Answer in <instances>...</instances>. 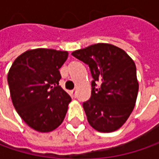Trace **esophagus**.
<instances>
[{
  "label": "esophagus",
  "mask_w": 159,
  "mask_h": 159,
  "mask_svg": "<svg viewBox=\"0 0 159 159\" xmlns=\"http://www.w3.org/2000/svg\"><path fill=\"white\" fill-rule=\"evenodd\" d=\"M70 93H71V95H72V96H73V97H75V96L77 95V90L73 89V90H71V91H70Z\"/></svg>",
  "instance_id": "esophagus-1"
}]
</instances>
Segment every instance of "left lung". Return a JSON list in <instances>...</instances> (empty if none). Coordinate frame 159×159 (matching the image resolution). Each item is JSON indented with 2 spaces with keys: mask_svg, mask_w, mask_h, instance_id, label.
I'll return each instance as SVG.
<instances>
[{
  "mask_svg": "<svg viewBox=\"0 0 159 159\" xmlns=\"http://www.w3.org/2000/svg\"><path fill=\"white\" fill-rule=\"evenodd\" d=\"M71 55L89 65L93 77L91 97L83 102L89 125L102 133L118 130L129 118L137 98L134 62L123 49L108 43L94 44Z\"/></svg>",
  "mask_w": 159,
  "mask_h": 159,
  "instance_id": "obj_1",
  "label": "left lung"
}]
</instances>
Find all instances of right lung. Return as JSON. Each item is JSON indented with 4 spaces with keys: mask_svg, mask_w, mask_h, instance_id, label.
Wrapping results in <instances>:
<instances>
[{
    "mask_svg": "<svg viewBox=\"0 0 159 159\" xmlns=\"http://www.w3.org/2000/svg\"><path fill=\"white\" fill-rule=\"evenodd\" d=\"M67 51L27 50L14 61L8 73L12 103L21 119L38 132L48 133L62 124L70 96L59 86V69Z\"/></svg>",
    "mask_w": 159,
    "mask_h": 159,
    "instance_id": "right-lung-1",
    "label": "right lung"
}]
</instances>
